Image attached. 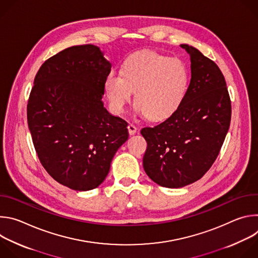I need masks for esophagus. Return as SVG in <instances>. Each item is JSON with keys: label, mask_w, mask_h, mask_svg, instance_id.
Masks as SVG:
<instances>
[{"label": "esophagus", "mask_w": 258, "mask_h": 258, "mask_svg": "<svg viewBox=\"0 0 258 258\" xmlns=\"http://www.w3.org/2000/svg\"><path fill=\"white\" fill-rule=\"evenodd\" d=\"M127 130H128V134H130L131 136H133V135H135V134L137 133L138 127H137L136 125H134L133 123H130V124L127 125Z\"/></svg>", "instance_id": "34e87169"}]
</instances>
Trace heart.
Returning <instances> with one entry per match:
<instances>
[{
    "label": "heart",
    "instance_id": "heart-1",
    "mask_svg": "<svg viewBox=\"0 0 258 258\" xmlns=\"http://www.w3.org/2000/svg\"><path fill=\"white\" fill-rule=\"evenodd\" d=\"M189 85V71L180 59L153 51L131 56L122 71L111 70L105 89L112 110L122 113L136 92V112L154 120L170 117L185 99Z\"/></svg>",
    "mask_w": 258,
    "mask_h": 258
}]
</instances>
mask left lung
<instances>
[{"instance_id":"obj_1","label":"left lung","mask_w":258,"mask_h":258,"mask_svg":"<svg viewBox=\"0 0 258 258\" xmlns=\"http://www.w3.org/2000/svg\"><path fill=\"white\" fill-rule=\"evenodd\" d=\"M190 55L191 81L176 111L153 127L147 141L144 169L165 188H181L200 179L215 161L231 122V100L222 71L196 48L180 45Z\"/></svg>"}]
</instances>
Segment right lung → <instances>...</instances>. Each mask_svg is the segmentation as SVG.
I'll use <instances>...</instances> for the list:
<instances>
[{"label":"right lung","instance_id":"1","mask_svg":"<svg viewBox=\"0 0 258 258\" xmlns=\"http://www.w3.org/2000/svg\"><path fill=\"white\" fill-rule=\"evenodd\" d=\"M111 63L94 45L73 46L49 58L34 78L27 123L47 172L76 191L99 187L119 147L127 122L104 107Z\"/></svg>","mask_w":258,"mask_h":258}]
</instances>
